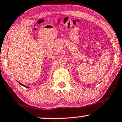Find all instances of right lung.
Listing matches in <instances>:
<instances>
[{"label":"right lung","instance_id":"add662e5","mask_svg":"<svg viewBox=\"0 0 122 122\" xmlns=\"http://www.w3.org/2000/svg\"><path fill=\"white\" fill-rule=\"evenodd\" d=\"M19 84H20V85H22V86H24V87H28V88H29V87H28V86H25V85H23V84H21V83H20V82H19Z\"/></svg>","mask_w":122,"mask_h":122}]
</instances>
